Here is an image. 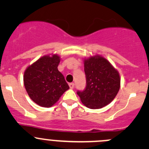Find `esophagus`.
<instances>
[{"label": "esophagus", "instance_id": "esophagus-1", "mask_svg": "<svg viewBox=\"0 0 149 149\" xmlns=\"http://www.w3.org/2000/svg\"><path fill=\"white\" fill-rule=\"evenodd\" d=\"M74 86H75L74 83H70V84H69V87H70V88H74Z\"/></svg>", "mask_w": 149, "mask_h": 149}]
</instances>
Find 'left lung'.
<instances>
[{
  "instance_id": "left-lung-1",
  "label": "left lung",
  "mask_w": 149,
  "mask_h": 149,
  "mask_svg": "<svg viewBox=\"0 0 149 149\" xmlns=\"http://www.w3.org/2000/svg\"><path fill=\"white\" fill-rule=\"evenodd\" d=\"M86 87L77 91L82 103L90 109H100L115 99L120 86L118 72L109 61L97 55L84 61Z\"/></svg>"
}]
</instances>
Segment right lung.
Segmentation results:
<instances>
[{
  "label": "right lung",
  "instance_id": "obj_1",
  "mask_svg": "<svg viewBox=\"0 0 149 149\" xmlns=\"http://www.w3.org/2000/svg\"><path fill=\"white\" fill-rule=\"evenodd\" d=\"M59 63L58 55L43 56L25 70V88L30 98L40 106L50 107L69 88L58 69Z\"/></svg>",
  "mask_w": 149,
  "mask_h": 149
}]
</instances>
